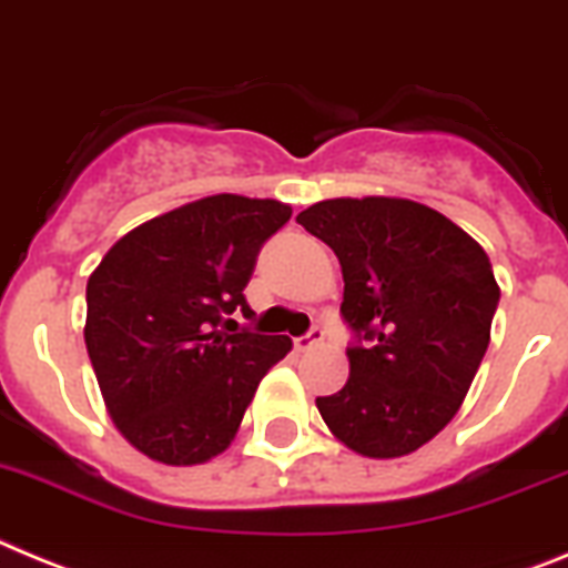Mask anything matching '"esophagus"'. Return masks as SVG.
<instances>
[{"label": "esophagus", "instance_id": "obj_1", "mask_svg": "<svg viewBox=\"0 0 568 568\" xmlns=\"http://www.w3.org/2000/svg\"><path fill=\"white\" fill-rule=\"evenodd\" d=\"M320 342H322V331H320V328H311L308 334L296 336L294 347H296V351H311V347L320 345Z\"/></svg>", "mask_w": 568, "mask_h": 568}]
</instances>
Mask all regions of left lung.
I'll use <instances>...</instances> for the list:
<instances>
[{"label": "left lung", "mask_w": 568, "mask_h": 568, "mask_svg": "<svg viewBox=\"0 0 568 568\" xmlns=\"http://www.w3.org/2000/svg\"><path fill=\"white\" fill-rule=\"evenodd\" d=\"M339 257L342 390L316 398L328 430L367 458L407 456L462 407L489 345L500 288L462 226L405 197H334L296 214Z\"/></svg>", "instance_id": "1"}]
</instances>
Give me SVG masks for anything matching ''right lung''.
I'll return each instance as SVG.
<instances>
[{
  "label": "right lung",
  "instance_id": "right-lung-1",
  "mask_svg": "<svg viewBox=\"0 0 568 568\" xmlns=\"http://www.w3.org/2000/svg\"><path fill=\"white\" fill-rule=\"evenodd\" d=\"M291 206L212 195L152 217L104 254L87 280L84 342L106 413L152 462L192 467L237 436L260 379L288 336L237 328L260 246Z\"/></svg>",
  "mask_w": 568,
  "mask_h": 568
}]
</instances>
